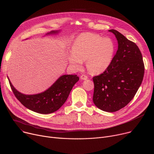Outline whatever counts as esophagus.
Segmentation results:
<instances>
[{"label": "esophagus", "mask_w": 154, "mask_h": 154, "mask_svg": "<svg viewBox=\"0 0 154 154\" xmlns=\"http://www.w3.org/2000/svg\"><path fill=\"white\" fill-rule=\"evenodd\" d=\"M81 79L82 80H86V79H88V76H86V75H82L81 76Z\"/></svg>", "instance_id": "esophagus-1"}]
</instances>
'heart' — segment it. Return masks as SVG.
I'll return each mask as SVG.
<instances>
[{
    "label": "heart",
    "mask_w": 154,
    "mask_h": 154,
    "mask_svg": "<svg viewBox=\"0 0 154 154\" xmlns=\"http://www.w3.org/2000/svg\"><path fill=\"white\" fill-rule=\"evenodd\" d=\"M72 52L67 55V60L73 68L79 69L86 60L88 69L92 73H102L110 65L115 51L113 40L100 35L82 33L75 39Z\"/></svg>",
    "instance_id": "heart-1"
}]
</instances>
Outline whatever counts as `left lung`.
<instances>
[{
	"mask_svg": "<svg viewBox=\"0 0 154 154\" xmlns=\"http://www.w3.org/2000/svg\"><path fill=\"white\" fill-rule=\"evenodd\" d=\"M118 41V50L109 67L93 77V102L99 109L114 112L125 107L134 97L144 74L143 56L137 45L122 34L110 29Z\"/></svg>",
	"mask_w": 154,
	"mask_h": 154,
	"instance_id": "left-lung-1",
	"label": "left lung"
}]
</instances>
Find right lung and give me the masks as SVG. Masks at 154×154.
I'll return each instance as SVG.
<instances>
[{"mask_svg":"<svg viewBox=\"0 0 154 154\" xmlns=\"http://www.w3.org/2000/svg\"><path fill=\"white\" fill-rule=\"evenodd\" d=\"M60 31H52L45 35L57 34ZM8 79L15 97L25 107L38 113L49 114L58 110L64 104L79 77L76 75H62L49 88L32 95H26L18 91L8 77Z\"/></svg>","mask_w":154,"mask_h":154,"instance_id":"obj_1","label":"right lung"}]
</instances>
